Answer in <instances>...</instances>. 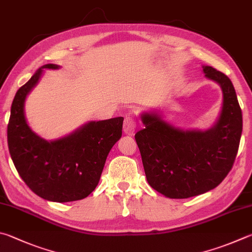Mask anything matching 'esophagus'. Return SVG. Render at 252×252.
Here are the masks:
<instances>
[{
    "label": "esophagus",
    "instance_id": "34e87169",
    "mask_svg": "<svg viewBox=\"0 0 252 252\" xmlns=\"http://www.w3.org/2000/svg\"><path fill=\"white\" fill-rule=\"evenodd\" d=\"M123 131L127 135H133L135 131V120L132 117H126L123 122Z\"/></svg>",
    "mask_w": 252,
    "mask_h": 252
}]
</instances>
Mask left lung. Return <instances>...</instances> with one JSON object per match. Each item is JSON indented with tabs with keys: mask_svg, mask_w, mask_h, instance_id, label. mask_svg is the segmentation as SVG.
Wrapping results in <instances>:
<instances>
[{
	"mask_svg": "<svg viewBox=\"0 0 252 252\" xmlns=\"http://www.w3.org/2000/svg\"><path fill=\"white\" fill-rule=\"evenodd\" d=\"M206 78L222 91L220 114L208 130H183L158 112H143L135 133L146 180L168 198H189L214 189L231 170L239 148L242 113L231 80L210 66Z\"/></svg>",
	"mask_w": 252,
	"mask_h": 252,
	"instance_id": "obj_1",
	"label": "left lung"
}]
</instances>
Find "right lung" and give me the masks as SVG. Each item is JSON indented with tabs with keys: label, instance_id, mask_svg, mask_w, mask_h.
<instances>
[{
	"label": "right lung",
	"instance_id": "1",
	"mask_svg": "<svg viewBox=\"0 0 252 252\" xmlns=\"http://www.w3.org/2000/svg\"><path fill=\"white\" fill-rule=\"evenodd\" d=\"M59 67L42 66L17 90L7 125V144L18 174L36 195L67 203L86 198L97 187L108 154L122 135L123 118L90 121L55 141L36 134L25 118L26 97L37 85L43 69Z\"/></svg>",
	"mask_w": 252,
	"mask_h": 252
}]
</instances>
